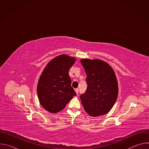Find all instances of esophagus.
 Masks as SVG:
<instances>
[{"mask_svg": "<svg viewBox=\"0 0 149 149\" xmlns=\"http://www.w3.org/2000/svg\"><path fill=\"white\" fill-rule=\"evenodd\" d=\"M75 92H76V94H77V95H78V93H79V90H78V88H75Z\"/></svg>", "mask_w": 149, "mask_h": 149, "instance_id": "esophagus-1", "label": "esophagus"}]
</instances>
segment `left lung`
Wrapping results in <instances>:
<instances>
[{
  "mask_svg": "<svg viewBox=\"0 0 149 149\" xmlns=\"http://www.w3.org/2000/svg\"><path fill=\"white\" fill-rule=\"evenodd\" d=\"M87 74L86 92L80 98L84 110L91 116L108 113L114 106L118 94V81L112 67L98 59H81Z\"/></svg>",
  "mask_w": 149,
  "mask_h": 149,
  "instance_id": "left-lung-1",
  "label": "left lung"
}]
</instances>
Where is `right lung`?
Listing matches in <instances>:
<instances>
[{
	"instance_id": "1",
	"label": "right lung",
	"mask_w": 149,
	"mask_h": 149,
	"mask_svg": "<svg viewBox=\"0 0 149 149\" xmlns=\"http://www.w3.org/2000/svg\"><path fill=\"white\" fill-rule=\"evenodd\" d=\"M75 61L74 57L65 54L57 56L48 63L39 77L37 85L39 101L51 113L62 110L76 95L68 73Z\"/></svg>"
}]
</instances>
